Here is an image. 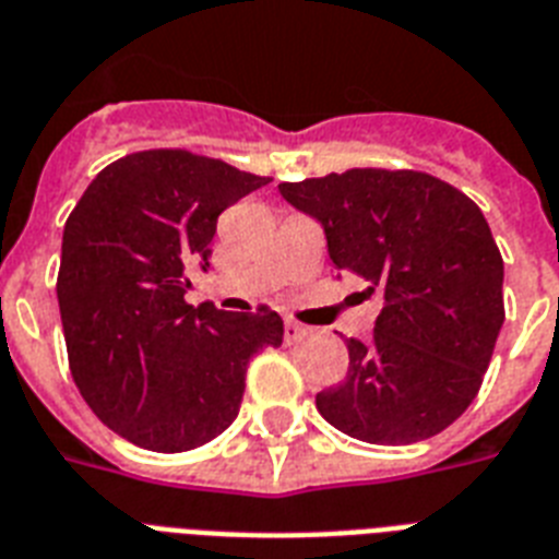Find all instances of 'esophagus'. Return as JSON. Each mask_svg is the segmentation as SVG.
Listing matches in <instances>:
<instances>
[{"label": "esophagus", "instance_id": "1", "mask_svg": "<svg viewBox=\"0 0 559 559\" xmlns=\"http://www.w3.org/2000/svg\"><path fill=\"white\" fill-rule=\"evenodd\" d=\"M307 333H310V330H307V326H304V324H298V321H293V319L284 321V342H287V344L301 342V338Z\"/></svg>", "mask_w": 559, "mask_h": 559}]
</instances>
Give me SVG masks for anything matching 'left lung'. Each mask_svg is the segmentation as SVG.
<instances>
[{
	"instance_id": "1",
	"label": "left lung",
	"mask_w": 559,
	"mask_h": 559,
	"mask_svg": "<svg viewBox=\"0 0 559 559\" xmlns=\"http://www.w3.org/2000/svg\"><path fill=\"white\" fill-rule=\"evenodd\" d=\"M324 226L335 270L384 301L370 342H347L344 382L316 407L370 444L442 433L483 388L506 321L502 255L468 194L413 169H347L278 183Z\"/></svg>"
}]
</instances>
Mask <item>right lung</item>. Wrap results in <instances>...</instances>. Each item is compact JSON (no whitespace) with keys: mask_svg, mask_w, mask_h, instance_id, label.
Here are the masks:
<instances>
[{"mask_svg":"<svg viewBox=\"0 0 559 559\" xmlns=\"http://www.w3.org/2000/svg\"><path fill=\"white\" fill-rule=\"evenodd\" d=\"M270 183L186 148L126 154L68 215L57 298L68 365L103 425L157 453L212 442L238 416L247 365L284 342L278 312L192 307L217 215Z\"/></svg>","mask_w":559,"mask_h":559,"instance_id":"add662e5","label":"right lung"}]
</instances>
